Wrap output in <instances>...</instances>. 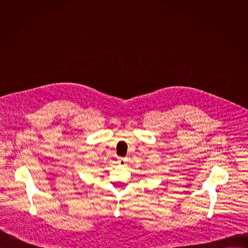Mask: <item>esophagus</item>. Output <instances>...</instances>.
<instances>
[{
    "instance_id": "obj_1",
    "label": "esophagus",
    "mask_w": 248,
    "mask_h": 248,
    "mask_svg": "<svg viewBox=\"0 0 248 248\" xmlns=\"http://www.w3.org/2000/svg\"><path fill=\"white\" fill-rule=\"evenodd\" d=\"M126 162H127V160H126L125 158H121V159L119 160V163H120V165H122V166H125V165H126Z\"/></svg>"
}]
</instances>
